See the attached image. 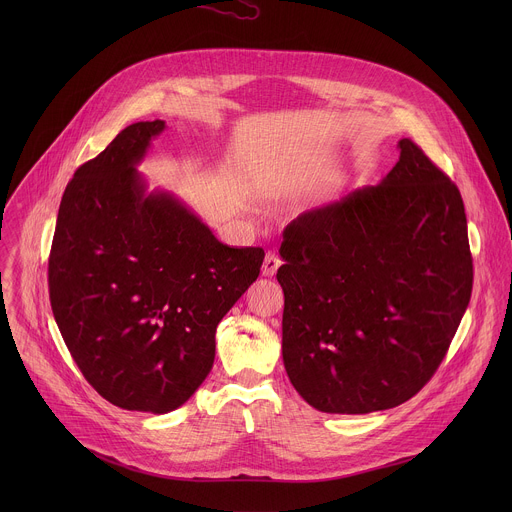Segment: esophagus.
I'll return each mask as SVG.
<instances>
[{
	"label": "esophagus",
	"instance_id": "34e87169",
	"mask_svg": "<svg viewBox=\"0 0 512 512\" xmlns=\"http://www.w3.org/2000/svg\"><path fill=\"white\" fill-rule=\"evenodd\" d=\"M280 264H282L280 256H278L276 252H268V254H266V258H264V264H262V276L272 278V276L278 272Z\"/></svg>",
	"mask_w": 512,
	"mask_h": 512
}]
</instances>
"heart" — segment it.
Segmentation results:
<instances>
[{
    "instance_id": "obj_1",
    "label": "heart",
    "mask_w": 512,
    "mask_h": 512,
    "mask_svg": "<svg viewBox=\"0 0 512 512\" xmlns=\"http://www.w3.org/2000/svg\"><path fill=\"white\" fill-rule=\"evenodd\" d=\"M301 183H305V173L299 169V167H292V165H284L280 169H276L274 173V185L284 189V191H290L299 187Z\"/></svg>"
}]
</instances>
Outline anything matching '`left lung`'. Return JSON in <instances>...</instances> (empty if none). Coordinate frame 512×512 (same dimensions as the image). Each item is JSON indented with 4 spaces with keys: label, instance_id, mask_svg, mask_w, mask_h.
Masks as SVG:
<instances>
[{
    "label": "left lung",
    "instance_id": "1",
    "mask_svg": "<svg viewBox=\"0 0 512 512\" xmlns=\"http://www.w3.org/2000/svg\"><path fill=\"white\" fill-rule=\"evenodd\" d=\"M378 183L284 230L282 355L319 412L370 414L418 394L469 305L473 258L455 183L412 140Z\"/></svg>",
    "mask_w": 512,
    "mask_h": 512
}]
</instances>
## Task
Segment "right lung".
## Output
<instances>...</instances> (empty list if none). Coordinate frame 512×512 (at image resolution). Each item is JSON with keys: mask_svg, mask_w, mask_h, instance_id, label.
I'll return each mask as SVG.
<instances>
[{"mask_svg": "<svg viewBox=\"0 0 512 512\" xmlns=\"http://www.w3.org/2000/svg\"><path fill=\"white\" fill-rule=\"evenodd\" d=\"M163 120L122 130L65 189L49 256L55 321L114 406L167 414L215 363L220 319L256 282L262 248H230L136 169Z\"/></svg>", "mask_w": 512, "mask_h": 512, "instance_id": "obj_1", "label": "right lung"}]
</instances>
